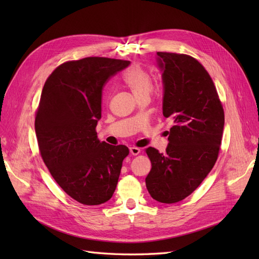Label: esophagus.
I'll list each match as a JSON object with an SVG mask.
<instances>
[{"label": "esophagus", "mask_w": 259, "mask_h": 259, "mask_svg": "<svg viewBox=\"0 0 259 259\" xmlns=\"http://www.w3.org/2000/svg\"><path fill=\"white\" fill-rule=\"evenodd\" d=\"M130 151L133 155H137L140 153V149L137 147H130Z\"/></svg>", "instance_id": "1"}]
</instances>
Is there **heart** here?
Listing matches in <instances>:
<instances>
[{
	"mask_svg": "<svg viewBox=\"0 0 259 259\" xmlns=\"http://www.w3.org/2000/svg\"><path fill=\"white\" fill-rule=\"evenodd\" d=\"M122 80L137 98L149 96L152 90V75L148 69L140 65L128 67L124 71Z\"/></svg>",
	"mask_w": 259,
	"mask_h": 259,
	"instance_id": "heart-1",
	"label": "heart"
}]
</instances>
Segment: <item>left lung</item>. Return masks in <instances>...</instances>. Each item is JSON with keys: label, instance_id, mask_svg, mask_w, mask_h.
<instances>
[{"label": "left lung", "instance_id": "1", "mask_svg": "<svg viewBox=\"0 0 259 259\" xmlns=\"http://www.w3.org/2000/svg\"><path fill=\"white\" fill-rule=\"evenodd\" d=\"M163 69V115L173 120L164 153L149 147L146 178L152 199L176 203L190 195L215 165L221 149L225 113L210 75L186 54L158 52Z\"/></svg>", "mask_w": 259, "mask_h": 259}]
</instances>
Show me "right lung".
I'll list each match as a JSON object with an SVG mask.
<instances>
[{"label": "right lung", "mask_w": 259, "mask_h": 259, "mask_svg": "<svg viewBox=\"0 0 259 259\" xmlns=\"http://www.w3.org/2000/svg\"><path fill=\"white\" fill-rule=\"evenodd\" d=\"M128 65L107 57L66 61L42 90L34 123L38 150L55 182L84 205L111 199L130 153L124 145L100 142L96 132L104 86Z\"/></svg>", "instance_id": "1"}]
</instances>
